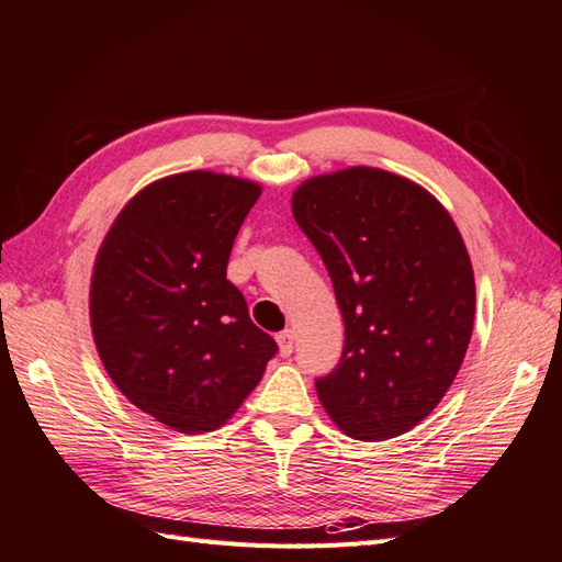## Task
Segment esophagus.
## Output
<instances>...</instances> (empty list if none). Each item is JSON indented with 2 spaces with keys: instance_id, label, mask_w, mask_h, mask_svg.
<instances>
[{
  "instance_id": "esophagus-1",
  "label": "esophagus",
  "mask_w": 562,
  "mask_h": 562,
  "mask_svg": "<svg viewBox=\"0 0 562 562\" xmlns=\"http://www.w3.org/2000/svg\"><path fill=\"white\" fill-rule=\"evenodd\" d=\"M278 347L282 356H290L294 351V329H284L278 335Z\"/></svg>"
}]
</instances>
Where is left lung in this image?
Returning <instances> with one entry per match:
<instances>
[{
    "mask_svg": "<svg viewBox=\"0 0 562 562\" xmlns=\"http://www.w3.org/2000/svg\"><path fill=\"white\" fill-rule=\"evenodd\" d=\"M292 213L333 278L344 351L318 398L344 435H406L453 384L474 323L472 263L425 187L351 166L296 187Z\"/></svg>",
    "mask_w": 562,
    "mask_h": 562,
    "instance_id": "obj_1",
    "label": "left lung"
}]
</instances>
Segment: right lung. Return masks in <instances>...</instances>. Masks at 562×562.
I'll return each instance as SVG.
<instances>
[{
    "instance_id": "add662e5",
    "label": "right lung",
    "mask_w": 562,
    "mask_h": 562,
    "mask_svg": "<svg viewBox=\"0 0 562 562\" xmlns=\"http://www.w3.org/2000/svg\"><path fill=\"white\" fill-rule=\"evenodd\" d=\"M258 196L261 184L223 172L161 178L127 201L97 251V353L131 404L182 435L233 418L278 351L225 278Z\"/></svg>"
}]
</instances>
